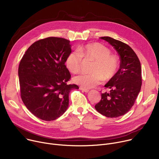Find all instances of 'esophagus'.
Instances as JSON below:
<instances>
[{"label":"esophagus","mask_w":159,"mask_h":159,"mask_svg":"<svg viewBox=\"0 0 159 159\" xmlns=\"http://www.w3.org/2000/svg\"><path fill=\"white\" fill-rule=\"evenodd\" d=\"M79 89H80V90H82V91L85 92V93H88V92L89 91V89H86V88H83V87H80Z\"/></svg>","instance_id":"1"}]
</instances>
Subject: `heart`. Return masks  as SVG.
<instances>
[{
  "mask_svg": "<svg viewBox=\"0 0 159 159\" xmlns=\"http://www.w3.org/2000/svg\"><path fill=\"white\" fill-rule=\"evenodd\" d=\"M110 53L107 47L99 43L88 44L80 47L78 51L71 52L66 59L65 65L73 73L80 71L82 58L94 61L93 73L80 74L73 77V82L85 88H91L100 84L103 79L109 80L113 77L118 70V61L117 57Z\"/></svg>",
  "mask_w": 159,
  "mask_h": 159,
  "instance_id": "heart-1",
  "label": "heart"
}]
</instances>
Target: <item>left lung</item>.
Returning <instances> with one entry per match:
<instances>
[{
    "label": "left lung",
    "instance_id": "left-lung-1",
    "mask_svg": "<svg viewBox=\"0 0 159 159\" xmlns=\"http://www.w3.org/2000/svg\"><path fill=\"white\" fill-rule=\"evenodd\" d=\"M100 38L107 41L117 51L120 66L104 86L109 92L102 93L101 100L94 107L106 117L117 118L129 112L141 91V63L135 52L128 45L108 36Z\"/></svg>",
    "mask_w": 159,
    "mask_h": 159
}]
</instances>
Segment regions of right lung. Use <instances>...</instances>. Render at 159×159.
I'll return each mask as SVG.
<instances>
[{
	"label": "right lung",
	"mask_w": 159,
	"mask_h": 159,
	"mask_svg": "<svg viewBox=\"0 0 159 159\" xmlns=\"http://www.w3.org/2000/svg\"><path fill=\"white\" fill-rule=\"evenodd\" d=\"M71 47L64 38L40 39L30 46L20 62L21 98L27 109L42 120L59 118L68 107L70 92L79 89L67 84L71 75L65 61Z\"/></svg>",
	"instance_id": "obj_1"
}]
</instances>
